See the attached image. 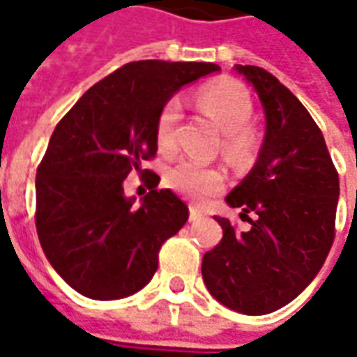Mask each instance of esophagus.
Instances as JSON below:
<instances>
[{
  "label": "esophagus",
  "instance_id": "obj_1",
  "mask_svg": "<svg viewBox=\"0 0 357 357\" xmlns=\"http://www.w3.org/2000/svg\"><path fill=\"white\" fill-rule=\"evenodd\" d=\"M201 218H202V210L191 204V206H189V220H191V222H197V220H201Z\"/></svg>",
  "mask_w": 357,
  "mask_h": 357
}]
</instances>
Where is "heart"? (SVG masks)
<instances>
[{
	"label": "heart",
	"mask_w": 357,
	"mask_h": 357,
	"mask_svg": "<svg viewBox=\"0 0 357 357\" xmlns=\"http://www.w3.org/2000/svg\"><path fill=\"white\" fill-rule=\"evenodd\" d=\"M199 107L208 114L218 128L224 132L222 149L233 160H247L256 149V132L248 124L255 105L245 86L233 80H220L208 84L199 93ZM179 120V101L170 99L164 105L155 126L156 145L162 153H170L176 147V126ZM166 179L174 191L185 195L193 201H204L218 193L225 183L224 172L216 166H204L195 160H179L172 166Z\"/></svg>",
	"instance_id": "heart-1"
}]
</instances>
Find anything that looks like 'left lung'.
Segmentation results:
<instances>
[{
    "label": "left lung",
    "mask_w": 357,
    "mask_h": 357,
    "mask_svg": "<svg viewBox=\"0 0 357 357\" xmlns=\"http://www.w3.org/2000/svg\"><path fill=\"white\" fill-rule=\"evenodd\" d=\"M266 112L255 168L225 197L248 231L216 218L224 237L202 256V279L224 306L271 314L314 281L335 241L338 174L306 107L260 66L237 65ZM252 213L253 218L248 216Z\"/></svg>",
    "instance_id": "1"
}]
</instances>
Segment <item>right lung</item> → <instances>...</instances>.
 <instances>
[{
  "label": "right lung",
  "instance_id": "obj_1",
  "mask_svg": "<svg viewBox=\"0 0 357 357\" xmlns=\"http://www.w3.org/2000/svg\"><path fill=\"white\" fill-rule=\"evenodd\" d=\"M214 63L133 61L82 95L61 118L36 174V229L51 266L93 300L141 291L158 268L164 241L189 218L185 202L143 170L151 191L141 207L121 181L155 158L158 112Z\"/></svg>",
  "mask_w": 357,
  "mask_h": 357
}]
</instances>
